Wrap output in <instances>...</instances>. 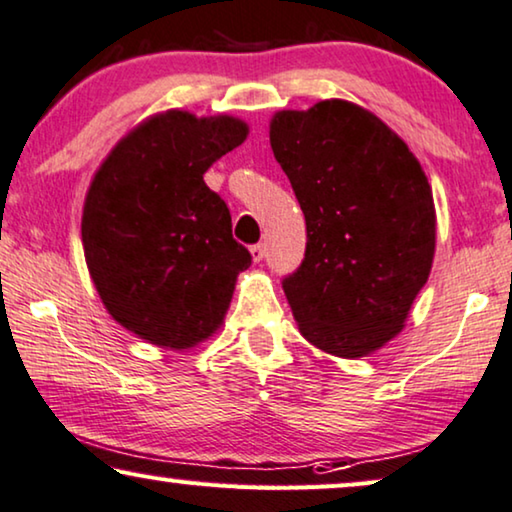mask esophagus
<instances>
[{
	"instance_id": "obj_1",
	"label": "esophagus",
	"mask_w": 512,
	"mask_h": 512,
	"mask_svg": "<svg viewBox=\"0 0 512 512\" xmlns=\"http://www.w3.org/2000/svg\"><path fill=\"white\" fill-rule=\"evenodd\" d=\"M251 251V258H254V263H261L265 258V247L263 244H254V247L249 249Z\"/></svg>"
}]
</instances>
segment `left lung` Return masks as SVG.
I'll list each match as a JSON object with an SVG mask.
<instances>
[{
  "mask_svg": "<svg viewBox=\"0 0 512 512\" xmlns=\"http://www.w3.org/2000/svg\"><path fill=\"white\" fill-rule=\"evenodd\" d=\"M270 145L307 221L305 261L284 279L300 335L365 358L402 332L432 272L425 170L388 124L344 99L274 113Z\"/></svg>",
  "mask_w": 512,
  "mask_h": 512,
  "instance_id": "8db88e82",
  "label": "left lung"
}]
</instances>
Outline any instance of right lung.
<instances>
[{
    "instance_id": "obj_1",
    "label": "right lung",
    "mask_w": 512,
    "mask_h": 512,
    "mask_svg": "<svg viewBox=\"0 0 512 512\" xmlns=\"http://www.w3.org/2000/svg\"><path fill=\"white\" fill-rule=\"evenodd\" d=\"M249 136L233 115H150L101 161L83 205V249L103 307L122 328L184 351L224 325L251 254L203 175Z\"/></svg>"
}]
</instances>
